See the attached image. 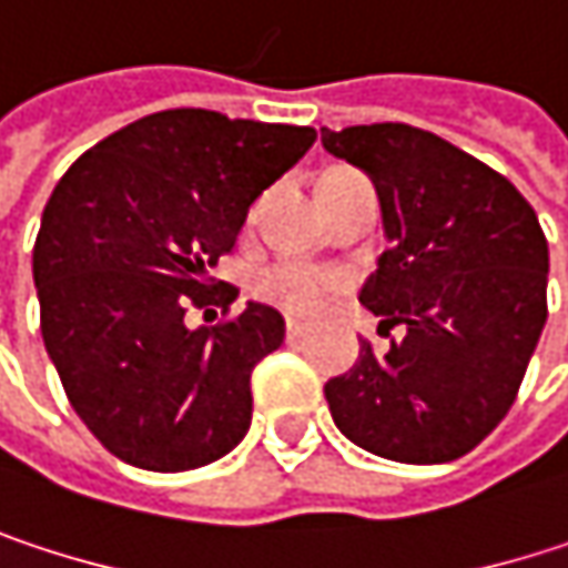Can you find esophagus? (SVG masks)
<instances>
[{
	"instance_id": "34e87169",
	"label": "esophagus",
	"mask_w": 568,
	"mask_h": 568,
	"mask_svg": "<svg viewBox=\"0 0 568 568\" xmlns=\"http://www.w3.org/2000/svg\"><path fill=\"white\" fill-rule=\"evenodd\" d=\"M305 332H308V325H305V322H298V318H288V322H285V338H288V342L302 338Z\"/></svg>"
}]
</instances>
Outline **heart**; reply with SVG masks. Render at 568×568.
<instances>
[{"label":"heart","instance_id":"heart-1","mask_svg":"<svg viewBox=\"0 0 568 568\" xmlns=\"http://www.w3.org/2000/svg\"><path fill=\"white\" fill-rule=\"evenodd\" d=\"M335 173L345 171H332L328 176H335ZM342 285H345V276L338 270H322V266H308V263H295V260H280L256 276V295L263 302L288 312V315H315L318 308H325V302Z\"/></svg>","mask_w":568,"mask_h":568}]
</instances>
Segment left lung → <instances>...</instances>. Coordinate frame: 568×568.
Here are the masks:
<instances>
[{
  "instance_id": "obj_1",
  "label": "left lung",
  "mask_w": 568,
  "mask_h": 568,
  "mask_svg": "<svg viewBox=\"0 0 568 568\" xmlns=\"http://www.w3.org/2000/svg\"><path fill=\"white\" fill-rule=\"evenodd\" d=\"M322 148L372 176L388 250L362 285L388 348L325 385L335 427L397 464H447L510 410L546 325L549 246L504 173L410 124L322 128Z\"/></svg>"
}]
</instances>
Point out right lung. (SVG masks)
<instances>
[{
    "instance_id": "obj_1",
    "label": "right lung",
    "mask_w": 568,
    "mask_h": 568,
    "mask_svg": "<svg viewBox=\"0 0 568 568\" xmlns=\"http://www.w3.org/2000/svg\"><path fill=\"white\" fill-rule=\"evenodd\" d=\"M312 144V128L173 108L58 180L32 250L42 338L74 414L124 464L180 474L246 437L250 375L283 345V315L250 302L190 328L186 312L236 298L210 270Z\"/></svg>"
}]
</instances>
